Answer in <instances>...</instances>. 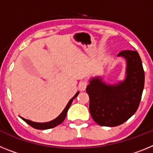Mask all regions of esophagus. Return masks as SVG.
<instances>
[{"label":"esophagus","mask_w":153,"mask_h":153,"mask_svg":"<svg viewBox=\"0 0 153 153\" xmlns=\"http://www.w3.org/2000/svg\"><path fill=\"white\" fill-rule=\"evenodd\" d=\"M86 86H87V83H86V81H82L79 84V90L80 91H84L86 90Z\"/></svg>","instance_id":"esophagus-1"}]
</instances>
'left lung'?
Here are the masks:
<instances>
[{
  "mask_svg": "<svg viewBox=\"0 0 153 153\" xmlns=\"http://www.w3.org/2000/svg\"><path fill=\"white\" fill-rule=\"evenodd\" d=\"M118 56L126 60L123 79L109 83L97 76L89 79L86 89L90 114L102 126H117L129 120L139 107L144 88L145 74L137 51H124Z\"/></svg>",
  "mask_w": 153,
  "mask_h": 153,
  "instance_id": "obj_1",
  "label": "left lung"
}]
</instances>
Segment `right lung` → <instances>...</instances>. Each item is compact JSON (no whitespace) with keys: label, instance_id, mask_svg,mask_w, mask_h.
I'll return each mask as SVG.
<instances>
[{"label":"right lung","instance_id":"obj_1","mask_svg":"<svg viewBox=\"0 0 153 153\" xmlns=\"http://www.w3.org/2000/svg\"><path fill=\"white\" fill-rule=\"evenodd\" d=\"M79 92H77V93H76L74 97H73L72 99H70V100L69 101L68 103L67 104V106L66 107L64 108L62 113H60L59 116H58L56 118H55L54 120H51V121H49V122H46V123H36V122H33V121H31V120H26V119L23 118V117H21V118L24 121L27 123V124H29L30 126H32L33 128L36 129H51V128H53V127L56 126L60 125L63 122V120H65L66 117H67V111H68L69 108H70V105L72 103L73 100H74V99L76 97H77L78 94H79Z\"/></svg>","mask_w":153,"mask_h":153}]
</instances>
